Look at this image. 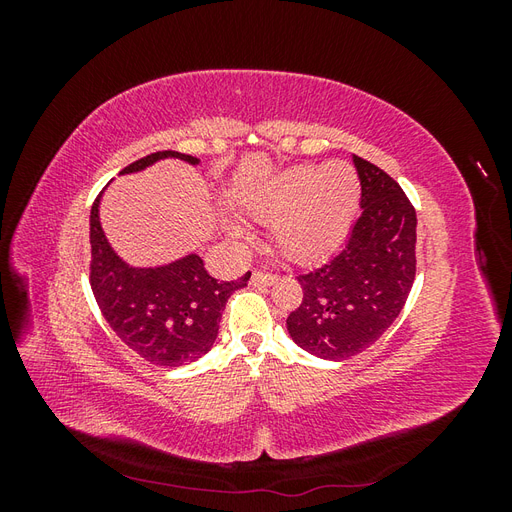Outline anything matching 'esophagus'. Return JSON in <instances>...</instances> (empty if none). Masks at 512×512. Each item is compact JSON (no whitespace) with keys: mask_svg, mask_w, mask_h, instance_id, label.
I'll return each mask as SVG.
<instances>
[{"mask_svg":"<svg viewBox=\"0 0 512 512\" xmlns=\"http://www.w3.org/2000/svg\"><path fill=\"white\" fill-rule=\"evenodd\" d=\"M275 280H277V275L256 269V271L252 273V277H250V284H252V286H269V284H273Z\"/></svg>","mask_w":512,"mask_h":512,"instance_id":"1","label":"esophagus"}]
</instances>
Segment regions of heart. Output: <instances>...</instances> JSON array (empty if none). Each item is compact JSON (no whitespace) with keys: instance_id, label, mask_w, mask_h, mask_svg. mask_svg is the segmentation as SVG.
Returning <instances> with one entry per match:
<instances>
[{"instance_id":"heart-1","label":"heart","mask_w":512,"mask_h":512,"mask_svg":"<svg viewBox=\"0 0 512 512\" xmlns=\"http://www.w3.org/2000/svg\"><path fill=\"white\" fill-rule=\"evenodd\" d=\"M359 198L361 181L352 166L303 164L262 183L247 196L245 211L258 222H273L271 239L284 256L312 262L346 237Z\"/></svg>"}]
</instances>
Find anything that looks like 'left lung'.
Wrapping results in <instances>:
<instances>
[{
    "label": "left lung",
    "instance_id": "obj_1",
    "mask_svg": "<svg viewBox=\"0 0 512 512\" xmlns=\"http://www.w3.org/2000/svg\"><path fill=\"white\" fill-rule=\"evenodd\" d=\"M361 215L342 252L299 273L303 301L286 318L288 333L320 359L342 361L391 327L416 275V211L399 183L354 156Z\"/></svg>",
    "mask_w": 512,
    "mask_h": 512
}]
</instances>
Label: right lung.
Returning a JSON list of instances; mask_svg holds the SVG:
<instances>
[{
    "label": "right lung",
    "mask_w": 512,
    "mask_h": 512,
    "mask_svg": "<svg viewBox=\"0 0 512 512\" xmlns=\"http://www.w3.org/2000/svg\"><path fill=\"white\" fill-rule=\"evenodd\" d=\"M179 158L198 164L179 151H156L123 168L134 173L156 160ZM100 194L89 218V284L104 320L128 348L160 367H179L209 352L218 337L228 297L247 286L250 271L237 282H218L200 256L190 254L158 269H132L108 245L100 218Z\"/></svg>",
    "instance_id": "add662e5"
}]
</instances>
